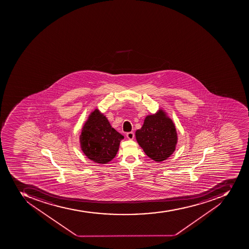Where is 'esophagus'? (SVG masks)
<instances>
[{"label": "esophagus", "mask_w": 249, "mask_h": 249, "mask_svg": "<svg viewBox=\"0 0 249 249\" xmlns=\"http://www.w3.org/2000/svg\"><path fill=\"white\" fill-rule=\"evenodd\" d=\"M126 136H127V139L131 140V139H133L134 137H135V134H134V132H132V131H131V132H127V133L126 134Z\"/></svg>", "instance_id": "esophagus-1"}]
</instances>
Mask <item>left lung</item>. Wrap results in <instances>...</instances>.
Segmentation results:
<instances>
[{
  "instance_id": "left-lung-1",
  "label": "left lung",
  "mask_w": 249,
  "mask_h": 249,
  "mask_svg": "<svg viewBox=\"0 0 249 249\" xmlns=\"http://www.w3.org/2000/svg\"><path fill=\"white\" fill-rule=\"evenodd\" d=\"M135 137L145 154L156 162L171 157L178 142L175 124L162 110L146 116L142 127L135 131Z\"/></svg>"
}]
</instances>
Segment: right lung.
Wrapping results in <instances>:
<instances>
[{"mask_svg":"<svg viewBox=\"0 0 249 249\" xmlns=\"http://www.w3.org/2000/svg\"><path fill=\"white\" fill-rule=\"evenodd\" d=\"M123 135L111 127L98 109L91 113L82 127L81 149L89 160L106 164L115 157Z\"/></svg>","mask_w":249,"mask_h":249,"instance_id":"add662e5","label":"right lung"}]
</instances>
